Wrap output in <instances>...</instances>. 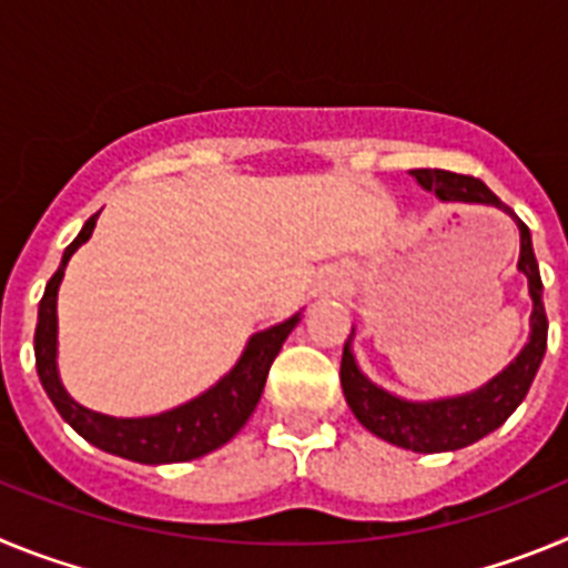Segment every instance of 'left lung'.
I'll use <instances>...</instances> for the list:
<instances>
[{
  "mask_svg": "<svg viewBox=\"0 0 568 568\" xmlns=\"http://www.w3.org/2000/svg\"><path fill=\"white\" fill-rule=\"evenodd\" d=\"M420 187L433 190L444 202H478L495 204L506 210L515 219L506 204L486 187L475 175L449 173V170H413ZM518 222V219H515ZM520 230V261L518 270L529 278V295L535 301L531 310V338L524 346V353L506 366L498 378H491L484 389L460 398L429 400V404H413V400H400L395 395L384 393L375 384L361 375L355 366L353 349L344 344V358H341V386H344L346 404L355 413V418L378 438L389 440L395 446L413 449V453H453L464 446L475 444L484 435L495 433L529 393L535 373H538L540 361L546 353V333H549V321L544 310V281H540L538 258L531 250V235L524 222H518Z\"/></svg>",
  "mask_w": 568,
  "mask_h": 568,
  "instance_id": "left-lung-1",
  "label": "left lung"
}]
</instances>
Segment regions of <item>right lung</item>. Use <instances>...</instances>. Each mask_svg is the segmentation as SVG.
Here are the masks:
<instances>
[{
    "label": "right lung",
    "mask_w": 568,
    "mask_h": 568,
    "mask_svg": "<svg viewBox=\"0 0 568 568\" xmlns=\"http://www.w3.org/2000/svg\"><path fill=\"white\" fill-rule=\"evenodd\" d=\"M97 219L99 213L90 215L82 233L70 241L62 255V264L48 281L42 301H39L37 335H33L39 381H42L44 393L53 400L59 415L84 440H90L104 453L135 460V464H182V460L202 458V455L227 444L241 426L247 424L261 393H264L270 366H273L281 344L298 324V315L278 324V327L253 335L233 373L219 381L213 389H207L202 398L190 400L179 409L153 415V418H108V415L90 413L64 393L57 373V293L59 284H62L64 264L90 239V233L97 227Z\"/></svg>",
    "instance_id": "obj_1"
}]
</instances>
